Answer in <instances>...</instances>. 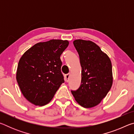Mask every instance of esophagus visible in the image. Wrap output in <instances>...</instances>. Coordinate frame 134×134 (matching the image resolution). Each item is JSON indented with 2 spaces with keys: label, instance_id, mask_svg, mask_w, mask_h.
<instances>
[{
  "label": "esophagus",
  "instance_id": "esophagus-1",
  "mask_svg": "<svg viewBox=\"0 0 134 134\" xmlns=\"http://www.w3.org/2000/svg\"><path fill=\"white\" fill-rule=\"evenodd\" d=\"M70 76V73H68V74H66V75H65V80H66V81H69Z\"/></svg>",
  "mask_w": 134,
  "mask_h": 134
}]
</instances>
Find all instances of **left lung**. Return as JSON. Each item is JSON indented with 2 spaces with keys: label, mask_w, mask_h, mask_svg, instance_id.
I'll return each mask as SVG.
<instances>
[{
  "label": "left lung",
  "mask_w": 134,
  "mask_h": 134,
  "mask_svg": "<svg viewBox=\"0 0 134 134\" xmlns=\"http://www.w3.org/2000/svg\"><path fill=\"white\" fill-rule=\"evenodd\" d=\"M73 44L80 58L81 80L80 87L76 90H71V93L83 108L94 107L112 87V63L109 57L92 41L77 40Z\"/></svg>",
  "instance_id": "left-lung-1"
}]
</instances>
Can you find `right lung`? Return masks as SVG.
I'll return each mask as SVG.
<instances>
[{
  "label": "right lung",
  "mask_w": 134,
  "mask_h": 134,
  "mask_svg": "<svg viewBox=\"0 0 134 134\" xmlns=\"http://www.w3.org/2000/svg\"><path fill=\"white\" fill-rule=\"evenodd\" d=\"M69 44L68 41L60 40L37 43L21 57L16 80L22 94L31 103L46 105L64 82L60 55Z\"/></svg>",
  "instance_id": "right-lung-1"
}]
</instances>
